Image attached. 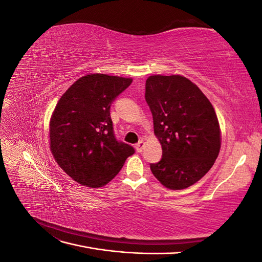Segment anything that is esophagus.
Returning <instances> with one entry per match:
<instances>
[{"label": "esophagus", "instance_id": "esophagus-1", "mask_svg": "<svg viewBox=\"0 0 262 262\" xmlns=\"http://www.w3.org/2000/svg\"><path fill=\"white\" fill-rule=\"evenodd\" d=\"M144 145H145V142L143 141V140H141L139 143L136 145V148H137V152H139V153H141L142 150H143V148H144Z\"/></svg>", "mask_w": 262, "mask_h": 262}]
</instances>
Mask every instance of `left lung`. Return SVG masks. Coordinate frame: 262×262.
<instances>
[{
    "mask_svg": "<svg viewBox=\"0 0 262 262\" xmlns=\"http://www.w3.org/2000/svg\"><path fill=\"white\" fill-rule=\"evenodd\" d=\"M145 100L163 149L150 170L168 189L192 186L211 169L220 152L215 110L199 87L180 75L149 76Z\"/></svg>",
    "mask_w": 262,
    "mask_h": 262,
    "instance_id": "8db88e82",
    "label": "left lung"
}]
</instances>
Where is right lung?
I'll return each mask as SVG.
<instances>
[{"mask_svg": "<svg viewBox=\"0 0 262 262\" xmlns=\"http://www.w3.org/2000/svg\"><path fill=\"white\" fill-rule=\"evenodd\" d=\"M132 78L85 75L62 95L50 121V149L55 162L86 187L107 185L134 148L116 138L110 107Z\"/></svg>", "mask_w": 262, "mask_h": 262, "instance_id": "right-lung-1", "label": "right lung"}]
</instances>
